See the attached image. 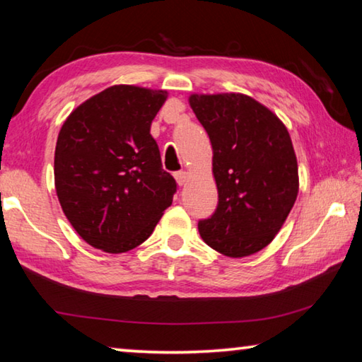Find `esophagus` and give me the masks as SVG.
I'll return each mask as SVG.
<instances>
[{"instance_id": "obj_1", "label": "esophagus", "mask_w": 362, "mask_h": 362, "mask_svg": "<svg viewBox=\"0 0 362 362\" xmlns=\"http://www.w3.org/2000/svg\"><path fill=\"white\" fill-rule=\"evenodd\" d=\"M174 175H175V180H177V183H179L180 187H182V185H185L187 177H188L185 170H179V173H175Z\"/></svg>"}]
</instances>
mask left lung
Here are the masks:
<instances>
[{
  "label": "left lung",
  "instance_id": "left-lung-1",
  "mask_svg": "<svg viewBox=\"0 0 362 362\" xmlns=\"http://www.w3.org/2000/svg\"><path fill=\"white\" fill-rule=\"evenodd\" d=\"M211 139L218 203L198 222L207 246L228 257L259 252L278 235L297 199L298 168L286 126L244 94L189 97Z\"/></svg>",
  "mask_w": 362,
  "mask_h": 362
}]
</instances>
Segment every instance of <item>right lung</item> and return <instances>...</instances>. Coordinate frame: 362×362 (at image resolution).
I'll list each match as a JSON object with an SVG mask.
<instances>
[{
	"label": "right lung",
	"instance_id": "obj_1",
	"mask_svg": "<svg viewBox=\"0 0 362 362\" xmlns=\"http://www.w3.org/2000/svg\"><path fill=\"white\" fill-rule=\"evenodd\" d=\"M166 90L112 86L64 122L54 158L60 206L90 246L127 252L155 230L177 183L163 169L150 126Z\"/></svg>",
	"mask_w": 362,
	"mask_h": 362
}]
</instances>
